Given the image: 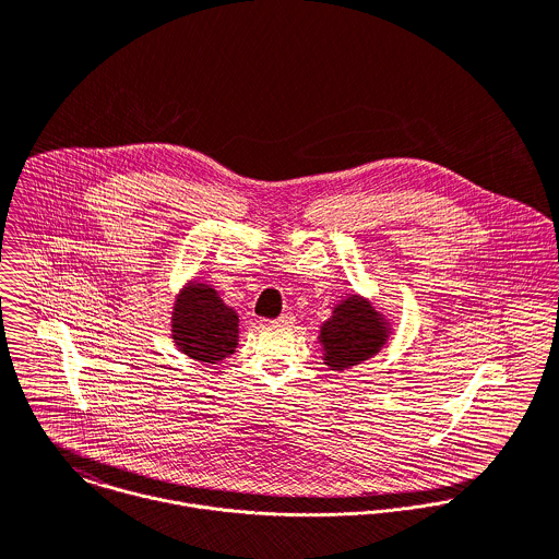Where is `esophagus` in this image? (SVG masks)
<instances>
[{"label": "esophagus", "instance_id": "34e87169", "mask_svg": "<svg viewBox=\"0 0 559 559\" xmlns=\"http://www.w3.org/2000/svg\"><path fill=\"white\" fill-rule=\"evenodd\" d=\"M275 322H277V324H284V326H293V324H295V314H293V312H284Z\"/></svg>", "mask_w": 559, "mask_h": 559}]
</instances>
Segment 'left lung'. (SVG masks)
I'll return each instance as SVG.
<instances>
[{
    "label": "left lung",
    "mask_w": 559,
    "mask_h": 559,
    "mask_svg": "<svg viewBox=\"0 0 559 559\" xmlns=\"http://www.w3.org/2000/svg\"><path fill=\"white\" fill-rule=\"evenodd\" d=\"M388 337L390 322L385 317L368 299L348 295L320 326L322 359L331 370H348L377 355Z\"/></svg>",
    "instance_id": "obj_1"
}]
</instances>
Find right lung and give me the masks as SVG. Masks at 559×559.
<instances>
[{"mask_svg": "<svg viewBox=\"0 0 559 559\" xmlns=\"http://www.w3.org/2000/svg\"><path fill=\"white\" fill-rule=\"evenodd\" d=\"M171 340L200 364H219L239 344V314L209 284L189 282L174 301Z\"/></svg>", "mask_w": 559, "mask_h": 559, "instance_id": "right-lung-1", "label": "right lung"}]
</instances>
